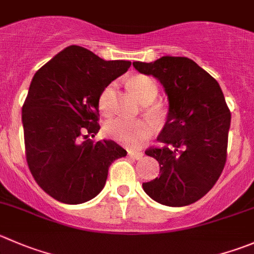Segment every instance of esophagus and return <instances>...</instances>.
I'll return each mask as SVG.
<instances>
[{"label": "esophagus", "instance_id": "34e87169", "mask_svg": "<svg viewBox=\"0 0 254 254\" xmlns=\"http://www.w3.org/2000/svg\"><path fill=\"white\" fill-rule=\"evenodd\" d=\"M127 155L135 160H140L142 157V152H139V151H129L127 152Z\"/></svg>", "mask_w": 254, "mask_h": 254}]
</instances>
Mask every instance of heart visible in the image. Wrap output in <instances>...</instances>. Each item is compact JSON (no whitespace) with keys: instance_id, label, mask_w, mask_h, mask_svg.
<instances>
[{"instance_id":"b5f03b06","label":"heart","mask_w":254,"mask_h":254,"mask_svg":"<svg viewBox=\"0 0 254 254\" xmlns=\"http://www.w3.org/2000/svg\"><path fill=\"white\" fill-rule=\"evenodd\" d=\"M130 89L144 103L145 110L154 117L162 114V108L157 104H150L159 94V88L152 78L146 75H134L127 82ZM115 84L110 83L100 92L98 98V105L102 114L110 115L114 112ZM104 132L108 137L129 147H136L141 145L152 134V125L147 120H127L124 118H115L104 125Z\"/></svg>"}]
</instances>
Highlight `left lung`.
Returning a JSON list of instances; mask_svg holds the SVG:
<instances>
[{
    "label": "left lung",
    "mask_w": 254,
    "mask_h": 254,
    "mask_svg": "<svg viewBox=\"0 0 254 254\" xmlns=\"http://www.w3.org/2000/svg\"><path fill=\"white\" fill-rule=\"evenodd\" d=\"M135 69L164 85L170 108L157 136L162 146L145 154L159 161L160 176L144 182L145 192L161 205L196 202L216 184L227 159L231 112L217 80L186 57L134 62Z\"/></svg>",
    "instance_id": "obj_1"
}]
</instances>
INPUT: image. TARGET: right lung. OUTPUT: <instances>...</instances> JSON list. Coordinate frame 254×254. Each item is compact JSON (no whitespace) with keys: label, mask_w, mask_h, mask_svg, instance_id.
I'll use <instances>...</instances> for the list:
<instances>
[{"label":"right lung","mask_w":254,"mask_h":254,"mask_svg":"<svg viewBox=\"0 0 254 254\" xmlns=\"http://www.w3.org/2000/svg\"><path fill=\"white\" fill-rule=\"evenodd\" d=\"M130 65L70 46L34 74L22 107L24 152L32 176L54 200H92L104 187L112 162L127 156L113 140L89 136L100 129V92Z\"/></svg>","instance_id":"obj_1"}]
</instances>
